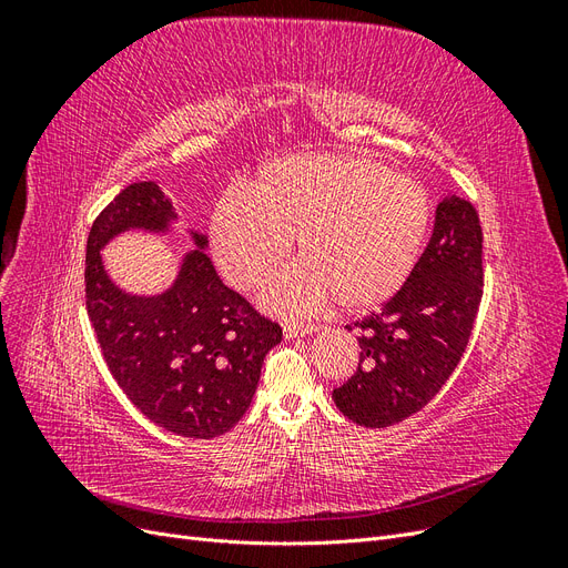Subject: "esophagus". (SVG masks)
Segmentation results:
<instances>
[{
	"instance_id": "esophagus-1",
	"label": "esophagus",
	"mask_w": 568,
	"mask_h": 568,
	"mask_svg": "<svg viewBox=\"0 0 568 568\" xmlns=\"http://www.w3.org/2000/svg\"><path fill=\"white\" fill-rule=\"evenodd\" d=\"M320 329V324H301V322H284V336L286 338H296V336H305L313 334Z\"/></svg>"
}]
</instances>
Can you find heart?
<instances>
[{"label":"heart","instance_id":"b5f03b06","mask_svg":"<svg viewBox=\"0 0 568 568\" xmlns=\"http://www.w3.org/2000/svg\"><path fill=\"white\" fill-rule=\"evenodd\" d=\"M428 222L432 201L415 178L367 156L303 153L272 161L253 189H232L217 203L213 251L225 277L251 291L298 236L305 261L270 282V311L307 315L334 298L369 311L407 282Z\"/></svg>","mask_w":568,"mask_h":568}]
</instances>
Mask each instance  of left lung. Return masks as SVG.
I'll return each mask as SVG.
<instances>
[{"label": "left lung", "mask_w": 568, "mask_h": 568, "mask_svg": "<svg viewBox=\"0 0 568 568\" xmlns=\"http://www.w3.org/2000/svg\"><path fill=\"white\" fill-rule=\"evenodd\" d=\"M484 296V232L469 201L438 203L432 242L379 313L357 329L359 363L334 388V403L367 428L393 426L419 412L448 382L467 348Z\"/></svg>", "instance_id": "1"}]
</instances>
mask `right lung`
<instances>
[{
  "label": "right lung",
  "mask_w": 568,
  "mask_h": 568,
  "mask_svg": "<svg viewBox=\"0 0 568 568\" xmlns=\"http://www.w3.org/2000/svg\"><path fill=\"white\" fill-rule=\"evenodd\" d=\"M173 217L159 184L125 186L92 222L84 303L101 355L130 403L170 434L215 438L244 417L282 326L222 284L203 234H194L199 248L161 296H128L109 280L99 255L109 239L132 227L165 230Z\"/></svg>",
  "instance_id": "1"
}]
</instances>
